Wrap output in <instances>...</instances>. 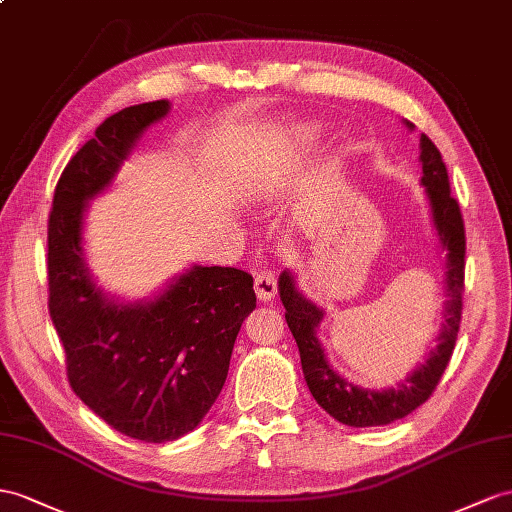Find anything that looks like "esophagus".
<instances>
[{"mask_svg":"<svg viewBox=\"0 0 512 512\" xmlns=\"http://www.w3.org/2000/svg\"><path fill=\"white\" fill-rule=\"evenodd\" d=\"M255 294L259 300H270L277 294V279H274V274L264 270L259 272L255 277Z\"/></svg>","mask_w":512,"mask_h":512,"instance_id":"esophagus-1","label":"esophagus"}]
</instances>
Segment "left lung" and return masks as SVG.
Wrapping results in <instances>:
<instances>
[{"instance_id": "obj_1", "label": "left lung", "mask_w": 512, "mask_h": 512, "mask_svg": "<svg viewBox=\"0 0 512 512\" xmlns=\"http://www.w3.org/2000/svg\"><path fill=\"white\" fill-rule=\"evenodd\" d=\"M413 131V123L404 121ZM419 162H422V186L430 207L432 227L445 251V307L443 324L437 335V346L428 352L424 363L406 374L398 387L368 389L350 383L348 378L337 374L326 359L324 346L318 337V329L324 320V309L309 300L298 290L296 274L283 270L279 277V296L285 307L287 326L298 344L300 363L311 396L322 409L335 417L337 422L355 428L385 426L413 413L435 391L441 374L445 372L456 344L458 324L463 311V281H465V227L461 207L450 194L448 170L441 160L439 149L432 140L422 134L419 138Z\"/></svg>"}]
</instances>
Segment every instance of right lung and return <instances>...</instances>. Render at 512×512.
I'll list each match as a JSON object with an SVG mask.
<instances>
[{
	"mask_svg": "<svg viewBox=\"0 0 512 512\" xmlns=\"http://www.w3.org/2000/svg\"><path fill=\"white\" fill-rule=\"evenodd\" d=\"M168 112L160 99L103 121L60 175L47 227L49 316L69 383L103 422L147 443L179 439L203 422L257 307L253 277L238 268L194 264L136 303L103 292L90 274L88 201L112 186L144 131Z\"/></svg>",
	"mask_w": 512,
	"mask_h": 512,
	"instance_id": "add662e5",
	"label": "right lung"
}]
</instances>
